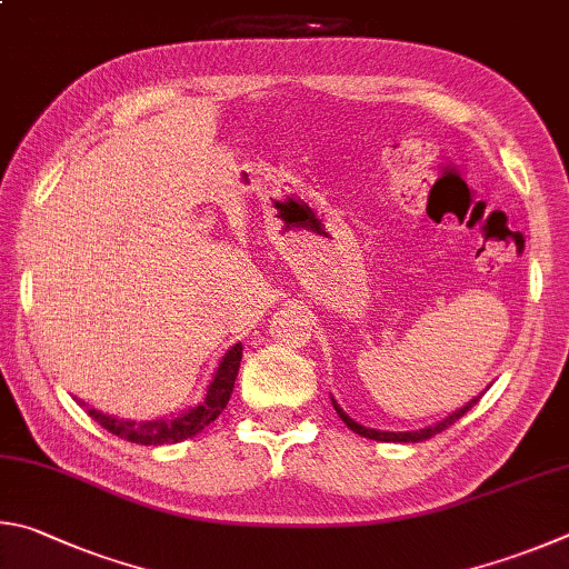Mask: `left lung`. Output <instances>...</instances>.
<instances>
[{"label":"left lung","instance_id":"left-lung-1","mask_svg":"<svg viewBox=\"0 0 569 569\" xmlns=\"http://www.w3.org/2000/svg\"><path fill=\"white\" fill-rule=\"evenodd\" d=\"M480 397H475V400H470L465 407H460V410L452 412L450 417H445L442 422L430 425V427H425V430H417V432H380V430H370V427H362V425H357L355 420H350V417H347L337 405H335V410H337V415L342 417V422L350 427L352 432H357L360 437H367V440H377V442H422V440H430V437H435V435H440L442 430H447V427H452L457 420H460L462 415L470 412L472 407L480 402Z\"/></svg>","mask_w":569,"mask_h":569}]
</instances>
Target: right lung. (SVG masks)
Segmentation results:
<instances>
[{
	"mask_svg": "<svg viewBox=\"0 0 569 569\" xmlns=\"http://www.w3.org/2000/svg\"><path fill=\"white\" fill-rule=\"evenodd\" d=\"M239 362H242V345H234L232 350L224 355V360L219 362V370L214 375L212 385H209L204 402H199L194 410H189L172 420H154V422H132V420H117V417H109L92 410V407H84L87 415L92 417L94 422L104 427L107 432L122 437L127 442L134 445H174L184 442L197 432H202L209 422H214L232 397V387L237 380Z\"/></svg>",
	"mask_w": 569,
	"mask_h": 569,
	"instance_id": "right-lung-1",
	"label": "right lung"
}]
</instances>
